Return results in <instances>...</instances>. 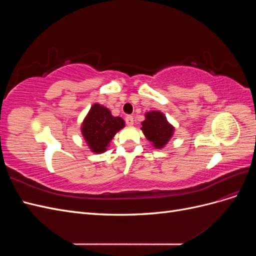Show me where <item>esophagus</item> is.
<instances>
[{
    "label": "esophagus",
    "instance_id": "esophagus-1",
    "mask_svg": "<svg viewBox=\"0 0 256 256\" xmlns=\"http://www.w3.org/2000/svg\"><path fill=\"white\" fill-rule=\"evenodd\" d=\"M125 120H126V124H127L128 126H132V125H134V118H132V116H131V115L126 116Z\"/></svg>",
    "mask_w": 256,
    "mask_h": 256
}]
</instances>
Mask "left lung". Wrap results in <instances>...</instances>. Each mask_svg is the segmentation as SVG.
<instances>
[{
  "instance_id": "obj_1",
  "label": "left lung",
  "mask_w": 256,
  "mask_h": 256,
  "mask_svg": "<svg viewBox=\"0 0 256 256\" xmlns=\"http://www.w3.org/2000/svg\"><path fill=\"white\" fill-rule=\"evenodd\" d=\"M141 124V130L145 138L157 150L164 148L175 131V127L166 120V116L157 110L146 112L145 120Z\"/></svg>"
}]
</instances>
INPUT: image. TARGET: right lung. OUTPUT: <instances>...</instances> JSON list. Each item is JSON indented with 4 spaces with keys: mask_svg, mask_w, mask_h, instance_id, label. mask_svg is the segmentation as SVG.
I'll use <instances>...</instances> for the list:
<instances>
[{
    "mask_svg": "<svg viewBox=\"0 0 256 256\" xmlns=\"http://www.w3.org/2000/svg\"><path fill=\"white\" fill-rule=\"evenodd\" d=\"M124 127L125 120L120 116H113L108 108L96 102L81 124V134L92 152L102 154Z\"/></svg>",
    "mask_w": 256,
    "mask_h": 256,
    "instance_id": "add662e5",
    "label": "right lung"
}]
</instances>
